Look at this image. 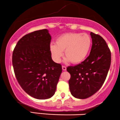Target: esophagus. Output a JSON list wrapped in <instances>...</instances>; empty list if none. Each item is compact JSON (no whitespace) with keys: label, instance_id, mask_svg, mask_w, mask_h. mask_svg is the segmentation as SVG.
Instances as JSON below:
<instances>
[{"label":"esophagus","instance_id":"1","mask_svg":"<svg viewBox=\"0 0 120 120\" xmlns=\"http://www.w3.org/2000/svg\"><path fill=\"white\" fill-rule=\"evenodd\" d=\"M62 70H63V71H66V66H62Z\"/></svg>","mask_w":120,"mask_h":120}]
</instances>
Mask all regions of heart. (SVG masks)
<instances>
[{"instance_id":"1","label":"heart","mask_w":120,"mask_h":120,"mask_svg":"<svg viewBox=\"0 0 120 120\" xmlns=\"http://www.w3.org/2000/svg\"><path fill=\"white\" fill-rule=\"evenodd\" d=\"M91 39L87 34L67 33L56 39V45L51 44L50 51L56 62H60L63 53L66 60L73 64L81 63L88 56L91 46Z\"/></svg>"}]
</instances>
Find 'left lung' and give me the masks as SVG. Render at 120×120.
<instances>
[{"instance_id": "8db88e82", "label": "left lung", "mask_w": 120, "mask_h": 120, "mask_svg": "<svg viewBox=\"0 0 120 120\" xmlns=\"http://www.w3.org/2000/svg\"><path fill=\"white\" fill-rule=\"evenodd\" d=\"M90 35L92 46L89 56L80 64L67 68L71 75L70 92L79 99L88 98L99 90L111 65V51L105 39L92 32Z\"/></svg>"}]
</instances>
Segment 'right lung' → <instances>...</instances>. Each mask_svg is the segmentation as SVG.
I'll return each instance as SVG.
<instances>
[{"label":"right lung","instance_id":"add662e5","mask_svg":"<svg viewBox=\"0 0 120 120\" xmlns=\"http://www.w3.org/2000/svg\"><path fill=\"white\" fill-rule=\"evenodd\" d=\"M51 36L46 29L25 35L17 42L12 54L14 72L23 90L31 97L46 99L54 95L62 71L52 59Z\"/></svg>","mask_w":120,"mask_h":120}]
</instances>
